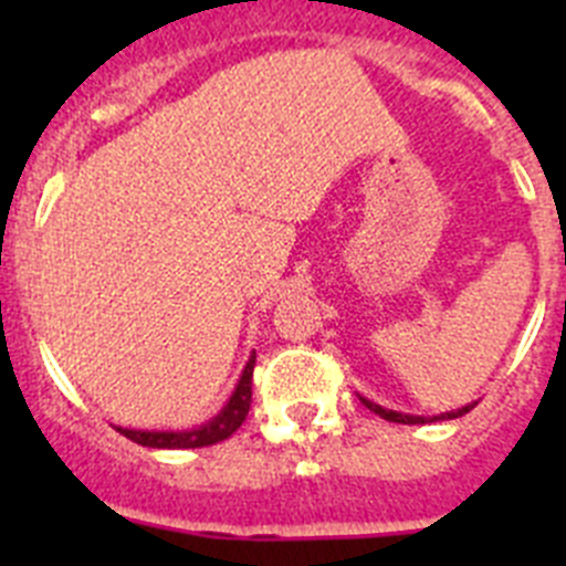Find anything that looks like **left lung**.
I'll return each instance as SVG.
<instances>
[{"instance_id": "obj_1", "label": "left lung", "mask_w": 566, "mask_h": 566, "mask_svg": "<svg viewBox=\"0 0 566 566\" xmlns=\"http://www.w3.org/2000/svg\"><path fill=\"white\" fill-rule=\"evenodd\" d=\"M359 402H363L365 408H368V411L377 413V417L388 419V422H399V424H424V422H439V419H457V417H464V413H468L470 408H473V405H476V402H470V405H464V408H457V411L439 413V417L428 419V417H413V413H399V411H391V408H382V405L371 402V399H365V397H359Z\"/></svg>"}]
</instances>
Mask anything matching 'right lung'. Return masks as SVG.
<instances>
[{"label":"right lung","instance_id":"obj_1","mask_svg":"<svg viewBox=\"0 0 566 566\" xmlns=\"http://www.w3.org/2000/svg\"><path fill=\"white\" fill-rule=\"evenodd\" d=\"M252 371H254V354L249 357L247 368L240 374L238 385H234L232 397L227 399L221 411L214 413L209 422L189 428V431H135V428H118L115 431L122 437L133 439V442L144 444V448H167V451H187V448H207V444L223 442L238 431L243 419L249 413V402H252Z\"/></svg>","mask_w":566,"mask_h":566}]
</instances>
